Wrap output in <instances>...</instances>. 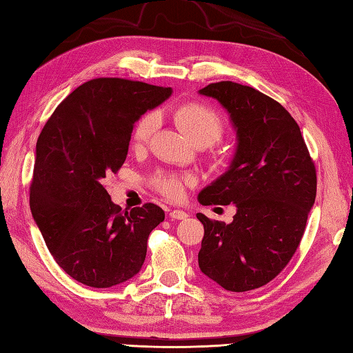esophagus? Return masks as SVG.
<instances>
[{
    "instance_id": "1",
    "label": "esophagus",
    "mask_w": 353,
    "mask_h": 353,
    "mask_svg": "<svg viewBox=\"0 0 353 353\" xmlns=\"http://www.w3.org/2000/svg\"><path fill=\"white\" fill-rule=\"evenodd\" d=\"M170 219L171 220H185V219H188V214L181 211V209H174V211L170 212Z\"/></svg>"
}]
</instances>
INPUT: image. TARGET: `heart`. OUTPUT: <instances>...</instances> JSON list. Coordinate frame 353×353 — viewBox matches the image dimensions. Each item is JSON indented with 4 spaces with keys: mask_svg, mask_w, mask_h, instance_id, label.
<instances>
[{
    "mask_svg": "<svg viewBox=\"0 0 353 353\" xmlns=\"http://www.w3.org/2000/svg\"><path fill=\"white\" fill-rule=\"evenodd\" d=\"M176 124L181 130L196 144L212 145L220 141L224 133L223 117L203 103L190 101L183 103L172 110ZM157 129V115L154 112H147L133 125L132 130V147H145ZM192 179L179 174H159L153 179L154 188L163 196L170 199H179L182 196L183 188L190 185Z\"/></svg>",
    "mask_w": 353,
    "mask_h": 353,
    "instance_id": "b5f03b06",
    "label": "heart"
}]
</instances>
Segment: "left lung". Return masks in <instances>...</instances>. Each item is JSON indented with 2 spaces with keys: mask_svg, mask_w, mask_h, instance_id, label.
Masks as SVG:
<instances>
[{
  "mask_svg": "<svg viewBox=\"0 0 353 353\" xmlns=\"http://www.w3.org/2000/svg\"><path fill=\"white\" fill-rule=\"evenodd\" d=\"M229 112L238 145L229 170L199 194L205 206H236L230 224L197 214L205 228L199 267L228 291L273 281L302 241L317 174L294 118L250 86L219 81L200 89Z\"/></svg>",
  "mask_w": 353,
  "mask_h": 353,
  "instance_id": "obj_1",
  "label": "left lung"
}]
</instances>
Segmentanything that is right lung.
I'll use <instances>...</instances> for the list:
<instances>
[{
  "label": "right lung",
  "mask_w": 353,
  "mask_h": 353,
  "mask_svg": "<svg viewBox=\"0 0 353 353\" xmlns=\"http://www.w3.org/2000/svg\"><path fill=\"white\" fill-rule=\"evenodd\" d=\"M171 88L117 77L79 86L59 104L36 142L30 209L52 258L72 279L109 288L145 261L147 239L165 214L154 203L121 211L103 181L118 172L133 124Z\"/></svg>",
  "instance_id": "1"
}]
</instances>
